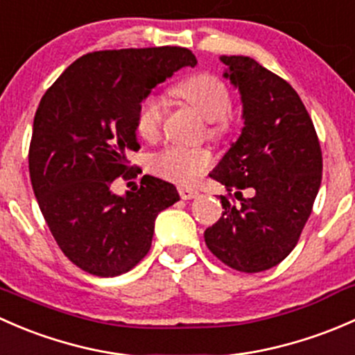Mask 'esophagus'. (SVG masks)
Instances as JSON below:
<instances>
[{"label":"esophagus","instance_id":"esophagus-1","mask_svg":"<svg viewBox=\"0 0 355 355\" xmlns=\"http://www.w3.org/2000/svg\"><path fill=\"white\" fill-rule=\"evenodd\" d=\"M200 193L196 191V189H191V188H179V196H181L182 200H193L196 198Z\"/></svg>","mask_w":355,"mask_h":355}]
</instances>
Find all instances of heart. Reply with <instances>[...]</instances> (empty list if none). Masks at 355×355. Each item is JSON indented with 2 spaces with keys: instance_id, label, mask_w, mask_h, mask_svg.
Here are the masks:
<instances>
[{
  "instance_id": "b5f03b06",
  "label": "heart",
  "mask_w": 355,
  "mask_h": 355,
  "mask_svg": "<svg viewBox=\"0 0 355 355\" xmlns=\"http://www.w3.org/2000/svg\"><path fill=\"white\" fill-rule=\"evenodd\" d=\"M171 94L186 102L208 119V135L222 138L231 131L232 97L229 87L211 73H198L181 80L171 89ZM164 123V107L159 97L147 96L140 101L135 114V128L141 140L155 141L160 137ZM214 164L207 148L167 147L153 155L148 162L152 173L181 186H193L202 179Z\"/></svg>"
}]
</instances>
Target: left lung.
I'll list each match as a JSON object with an SVG mask.
<instances>
[{
	"label": "left lung",
	"instance_id": "1",
	"mask_svg": "<svg viewBox=\"0 0 355 355\" xmlns=\"http://www.w3.org/2000/svg\"><path fill=\"white\" fill-rule=\"evenodd\" d=\"M239 89L244 128L211 179L236 191L220 196L222 217L205 231L208 250L237 272L257 273L288 257L311 215L321 184L314 124L301 97L279 75L248 56H222ZM254 191L242 198V189Z\"/></svg>",
	"mask_w": 355,
	"mask_h": 355
}]
</instances>
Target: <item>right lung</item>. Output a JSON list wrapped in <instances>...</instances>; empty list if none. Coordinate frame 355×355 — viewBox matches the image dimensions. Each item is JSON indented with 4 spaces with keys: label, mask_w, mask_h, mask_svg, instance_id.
<instances>
[{
    "label": "right lung",
    "mask_w": 355,
    "mask_h": 355,
    "mask_svg": "<svg viewBox=\"0 0 355 355\" xmlns=\"http://www.w3.org/2000/svg\"><path fill=\"white\" fill-rule=\"evenodd\" d=\"M182 67H196L186 47L97 51L41 98L28 147L32 189L60 250L83 272H130L150 250L157 215L179 200L176 186L153 176L124 196L111 186L140 173L128 160L140 148L138 104Z\"/></svg>",
    "instance_id": "obj_1"
}]
</instances>
